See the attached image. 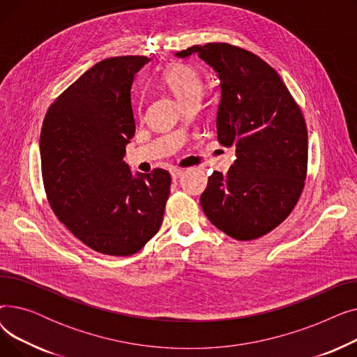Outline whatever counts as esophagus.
<instances>
[{
    "label": "esophagus",
    "instance_id": "obj_1",
    "mask_svg": "<svg viewBox=\"0 0 357 357\" xmlns=\"http://www.w3.org/2000/svg\"><path fill=\"white\" fill-rule=\"evenodd\" d=\"M182 174H183V171H182V169H179V167H172L171 169V175H172L174 181H176Z\"/></svg>",
    "mask_w": 357,
    "mask_h": 357
}]
</instances>
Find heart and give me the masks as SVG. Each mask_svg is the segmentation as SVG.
Here are the masks:
<instances>
[{
    "mask_svg": "<svg viewBox=\"0 0 357 357\" xmlns=\"http://www.w3.org/2000/svg\"><path fill=\"white\" fill-rule=\"evenodd\" d=\"M163 82L183 105L201 97L202 78L199 72L190 65L175 63L169 66L163 73Z\"/></svg>",
    "mask_w": 357,
    "mask_h": 357,
    "instance_id": "b5f03b06",
    "label": "heart"
}]
</instances>
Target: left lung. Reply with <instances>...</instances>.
<instances>
[{
	"mask_svg": "<svg viewBox=\"0 0 357 357\" xmlns=\"http://www.w3.org/2000/svg\"><path fill=\"white\" fill-rule=\"evenodd\" d=\"M221 81L217 139L236 147L227 174L214 171L201 195L204 214L236 240L271 233L294 210L304 190L308 133L303 111L278 72L257 54L229 43H207L192 53Z\"/></svg>",
	"mask_w": 357,
	"mask_h": 357,
	"instance_id": "left-lung-1",
	"label": "left lung"
}]
</instances>
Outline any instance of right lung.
<instances>
[{
	"instance_id": "1",
	"label": "right lung",
	"mask_w": 357,
	"mask_h": 357,
	"mask_svg": "<svg viewBox=\"0 0 357 357\" xmlns=\"http://www.w3.org/2000/svg\"><path fill=\"white\" fill-rule=\"evenodd\" d=\"M147 56L108 58L88 69L49 107L40 133L50 208L89 249L137 253L160 229L171 174L131 176L126 144L135 136L130 89Z\"/></svg>"
}]
</instances>
